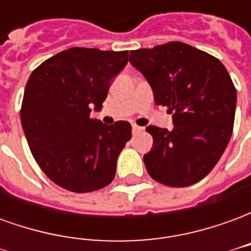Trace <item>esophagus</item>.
I'll return each mask as SVG.
<instances>
[{
    "instance_id": "34e87169",
    "label": "esophagus",
    "mask_w": 251,
    "mask_h": 251,
    "mask_svg": "<svg viewBox=\"0 0 251 251\" xmlns=\"http://www.w3.org/2000/svg\"><path fill=\"white\" fill-rule=\"evenodd\" d=\"M131 127H133V133H138V131H141L142 129H144V127L136 125V124H133V125H131Z\"/></svg>"
}]
</instances>
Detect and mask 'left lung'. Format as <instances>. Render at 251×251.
<instances>
[{"label": "left lung", "mask_w": 251, "mask_h": 251, "mask_svg": "<svg viewBox=\"0 0 251 251\" xmlns=\"http://www.w3.org/2000/svg\"><path fill=\"white\" fill-rule=\"evenodd\" d=\"M129 62L151 84L156 104L167 106L174 129L148 126L152 151L144 156L148 174L168 187H188L210 174L230 141L237 90L216 57L171 41L130 51Z\"/></svg>", "instance_id": "1"}]
</instances>
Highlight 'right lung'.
<instances>
[{"mask_svg":"<svg viewBox=\"0 0 251 251\" xmlns=\"http://www.w3.org/2000/svg\"><path fill=\"white\" fill-rule=\"evenodd\" d=\"M127 53L74 47L30 74L21 125L36 163L59 187L84 194L114 179L131 126L126 121L104 125L91 118V110H100L113 77L127 64Z\"/></svg>","mask_w":251,"mask_h":251,"instance_id":"obj_1","label":"right lung"}]
</instances>
